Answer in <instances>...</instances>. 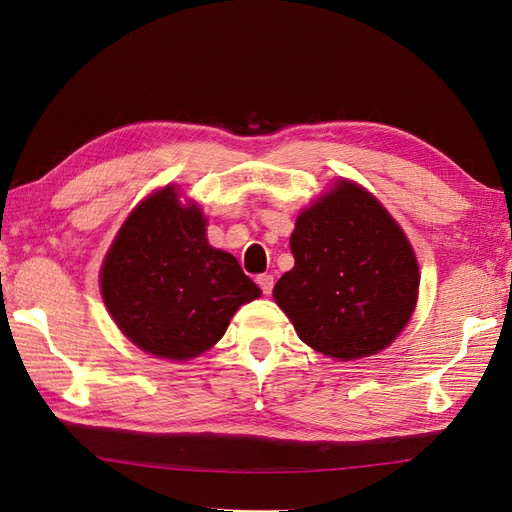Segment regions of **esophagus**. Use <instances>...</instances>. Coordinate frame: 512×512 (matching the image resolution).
<instances>
[{
    "instance_id": "esophagus-1",
    "label": "esophagus",
    "mask_w": 512,
    "mask_h": 512,
    "mask_svg": "<svg viewBox=\"0 0 512 512\" xmlns=\"http://www.w3.org/2000/svg\"><path fill=\"white\" fill-rule=\"evenodd\" d=\"M256 282H258V286H260V290L265 292V294H271V290H273V275H269V273H262V275H258L256 277Z\"/></svg>"
}]
</instances>
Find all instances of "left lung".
Returning a JSON list of instances; mask_svg holds the SVG:
<instances>
[{"label": "left lung", "instance_id": "1", "mask_svg": "<svg viewBox=\"0 0 512 512\" xmlns=\"http://www.w3.org/2000/svg\"><path fill=\"white\" fill-rule=\"evenodd\" d=\"M290 250L294 267L273 299L309 348L354 361L404 331L421 273L404 230L374 194L339 179L299 213Z\"/></svg>", "mask_w": 512, "mask_h": 512}]
</instances>
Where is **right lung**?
<instances>
[{
	"mask_svg": "<svg viewBox=\"0 0 512 512\" xmlns=\"http://www.w3.org/2000/svg\"><path fill=\"white\" fill-rule=\"evenodd\" d=\"M102 299L134 346L188 361L218 344L243 303L260 297L237 258L207 241L196 203L166 185L121 224L100 271Z\"/></svg>",
	"mask_w": 512,
	"mask_h": 512,
	"instance_id": "right-lung-1",
	"label": "right lung"
}]
</instances>
